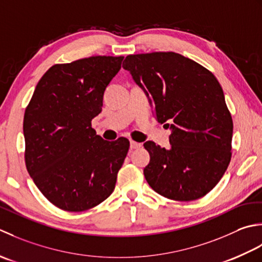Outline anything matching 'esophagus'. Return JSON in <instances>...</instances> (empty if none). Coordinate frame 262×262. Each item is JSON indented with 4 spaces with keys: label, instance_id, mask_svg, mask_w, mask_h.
I'll return each mask as SVG.
<instances>
[{
    "label": "esophagus",
    "instance_id": "1",
    "mask_svg": "<svg viewBox=\"0 0 262 262\" xmlns=\"http://www.w3.org/2000/svg\"><path fill=\"white\" fill-rule=\"evenodd\" d=\"M140 147H141V143L136 142V141H133V140L130 141V148L131 149H137V148H140Z\"/></svg>",
    "mask_w": 262,
    "mask_h": 262
}]
</instances>
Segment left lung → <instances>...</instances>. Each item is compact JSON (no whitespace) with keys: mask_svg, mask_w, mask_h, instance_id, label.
Returning a JSON list of instances; mask_svg holds the SVG:
<instances>
[{"mask_svg":"<svg viewBox=\"0 0 262 262\" xmlns=\"http://www.w3.org/2000/svg\"><path fill=\"white\" fill-rule=\"evenodd\" d=\"M143 88L159 123L170 126V148L145 142L148 184L165 198L192 201L220 182L232 158L233 121L222 86L201 64L174 52L127 55L123 62Z\"/></svg>","mask_w":262,"mask_h":262,"instance_id":"8db88e82","label":"left lung"}]
</instances>
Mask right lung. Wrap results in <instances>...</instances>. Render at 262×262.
Wrapping results in <instances>:
<instances>
[{
    "instance_id": "add662e5",
    "label": "right lung",
    "mask_w": 262,
    "mask_h": 262,
    "mask_svg": "<svg viewBox=\"0 0 262 262\" xmlns=\"http://www.w3.org/2000/svg\"><path fill=\"white\" fill-rule=\"evenodd\" d=\"M123 56H90L55 64L37 83L24 116L25 162L45 198L66 211H84L115 189L130 142L106 141L92 127Z\"/></svg>"
}]
</instances>
